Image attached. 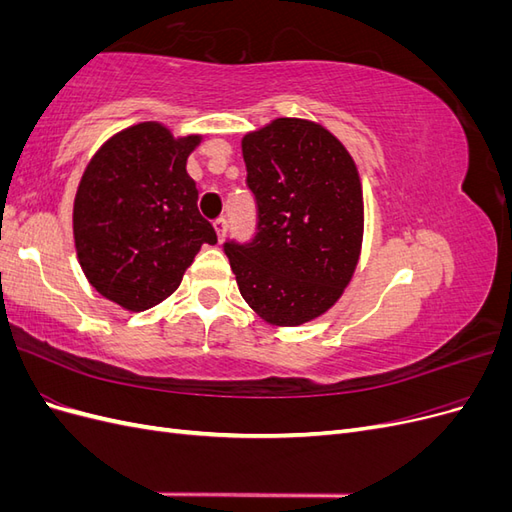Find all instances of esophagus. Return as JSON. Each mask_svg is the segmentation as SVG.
<instances>
[{
	"label": "esophagus",
	"instance_id": "1",
	"mask_svg": "<svg viewBox=\"0 0 512 512\" xmlns=\"http://www.w3.org/2000/svg\"><path fill=\"white\" fill-rule=\"evenodd\" d=\"M213 228H215V235H218V241L222 243V241H224V237H226V230H228V224H226V220H218V222H213Z\"/></svg>",
	"mask_w": 512,
	"mask_h": 512
}]
</instances>
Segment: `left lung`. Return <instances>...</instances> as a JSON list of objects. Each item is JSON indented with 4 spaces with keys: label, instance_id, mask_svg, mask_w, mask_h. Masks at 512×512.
<instances>
[{
    "label": "left lung",
    "instance_id": "8db88e82",
    "mask_svg": "<svg viewBox=\"0 0 512 512\" xmlns=\"http://www.w3.org/2000/svg\"><path fill=\"white\" fill-rule=\"evenodd\" d=\"M256 196L252 243L224 252L241 297L273 327H301L342 299L361 258L363 185L350 151L316 121L277 117L241 138Z\"/></svg>",
    "mask_w": 512,
    "mask_h": 512
}]
</instances>
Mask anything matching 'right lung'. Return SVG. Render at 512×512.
Segmentation results:
<instances>
[{
    "instance_id": "obj_1",
    "label": "right lung",
    "mask_w": 512,
    "mask_h": 512,
    "mask_svg": "<svg viewBox=\"0 0 512 512\" xmlns=\"http://www.w3.org/2000/svg\"><path fill=\"white\" fill-rule=\"evenodd\" d=\"M200 141L143 121L113 134L85 166L72 209L76 258L96 292L128 312L168 299L200 247L218 243L185 170Z\"/></svg>"
}]
</instances>
